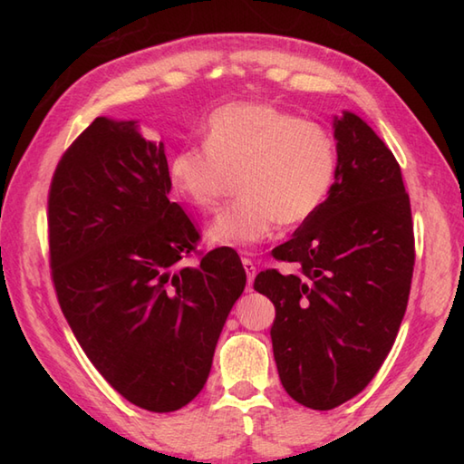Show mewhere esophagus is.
<instances>
[{
    "mask_svg": "<svg viewBox=\"0 0 464 464\" xmlns=\"http://www.w3.org/2000/svg\"><path fill=\"white\" fill-rule=\"evenodd\" d=\"M243 267H245V271H247V281H249V289H251V283L255 279V275H257V265H255L253 259L243 257Z\"/></svg>",
    "mask_w": 464,
    "mask_h": 464,
    "instance_id": "1",
    "label": "esophagus"
}]
</instances>
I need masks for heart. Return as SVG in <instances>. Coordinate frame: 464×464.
<instances>
[{"mask_svg": "<svg viewBox=\"0 0 464 464\" xmlns=\"http://www.w3.org/2000/svg\"><path fill=\"white\" fill-rule=\"evenodd\" d=\"M203 145L171 155V187L195 209L211 211L237 175L241 197L209 227L213 241L237 247L269 239L279 221L287 227L309 221L337 173V150L321 125L263 102L217 107L207 120Z\"/></svg>", "mask_w": 464, "mask_h": 464, "instance_id": "obj_1", "label": "heart"}]
</instances>
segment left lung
I'll return each mask as SVG.
<instances>
[{"mask_svg": "<svg viewBox=\"0 0 464 464\" xmlns=\"http://www.w3.org/2000/svg\"><path fill=\"white\" fill-rule=\"evenodd\" d=\"M331 193L273 257L297 275L261 271L255 291L273 301V354L285 391L329 411L367 387L405 317L415 233L395 155L361 117L334 120Z\"/></svg>", "mask_w": 464, "mask_h": 464, "instance_id": "left-lung-1", "label": "left lung"}]
</instances>
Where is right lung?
Instances as JSON below:
<instances>
[{"label":"right lung","mask_w":464,"mask_h":464,"mask_svg":"<svg viewBox=\"0 0 464 464\" xmlns=\"http://www.w3.org/2000/svg\"><path fill=\"white\" fill-rule=\"evenodd\" d=\"M169 191L163 143L135 121L97 117L62 155L47 195L59 307L102 377L151 412L199 395L247 283L233 249L197 251L201 235Z\"/></svg>","instance_id":"1"}]
</instances>
